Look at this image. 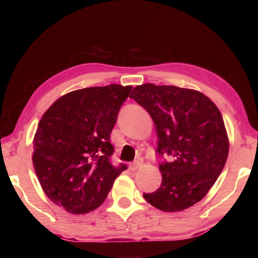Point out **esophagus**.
<instances>
[{
  "label": "esophagus",
  "mask_w": 258,
  "mask_h": 258,
  "mask_svg": "<svg viewBox=\"0 0 258 258\" xmlns=\"http://www.w3.org/2000/svg\"><path fill=\"white\" fill-rule=\"evenodd\" d=\"M140 167H142V163L141 161H133V163H131L130 164V169L132 172H135V171H138V169L140 168Z\"/></svg>",
  "instance_id": "obj_1"
}]
</instances>
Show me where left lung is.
Returning <instances> with one entry per match:
<instances>
[{"mask_svg": "<svg viewBox=\"0 0 258 258\" xmlns=\"http://www.w3.org/2000/svg\"><path fill=\"white\" fill-rule=\"evenodd\" d=\"M130 98L150 113L158 154L173 159L159 165L161 184L143 197L167 213L194 206L208 194L228 159L229 138L221 111L199 91L173 85H138Z\"/></svg>", "mask_w": 258, "mask_h": 258, "instance_id": "obj_1", "label": "left lung"}]
</instances>
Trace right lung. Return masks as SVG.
<instances>
[{
    "label": "right lung",
    "mask_w": 258,
    "mask_h": 258,
    "mask_svg": "<svg viewBox=\"0 0 258 258\" xmlns=\"http://www.w3.org/2000/svg\"><path fill=\"white\" fill-rule=\"evenodd\" d=\"M132 86L73 91L52 103L33 140V165L47 198L72 214L97 209L126 169L110 163V133Z\"/></svg>",
    "instance_id": "add662e5"
}]
</instances>
